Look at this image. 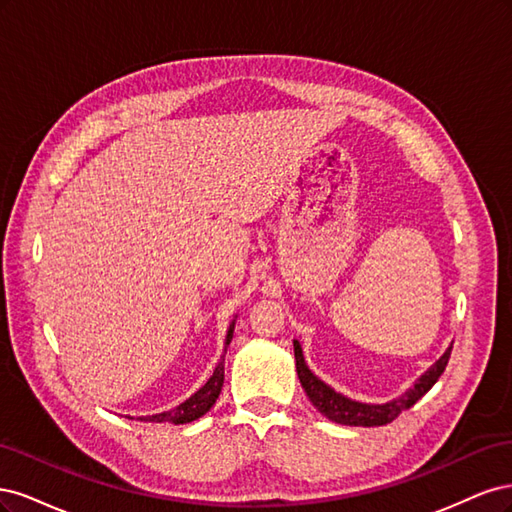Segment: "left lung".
Masks as SVG:
<instances>
[{
    "mask_svg": "<svg viewBox=\"0 0 512 512\" xmlns=\"http://www.w3.org/2000/svg\"><path fill=\"white\" fill-rule=\"evenodd\" d=\"M292 344H294V361H297V374H299L301 386L305 389L309 401L314 404V408L320 414L327 416L329 421L339 425H352V427H378V425L395 421L401 412L412 408L416 401L438 382L442 371L446 369L448 359H451V350H453V346L448 348L440 359L414 382L412 389H408L401 397L386 401V404H361V401H354L342 393H337L329 384H324L318 376H314L312 369L307 367L303 359L301 344L297 339H294Z\"/></svg>",
    "mask_w": 512,
    "mask_h": 512,
    "instance_id": "left-lung-1",
    "label": "left lung"
}]
</instances>
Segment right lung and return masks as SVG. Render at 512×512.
Listing matches in <instances>:
<instances>
[{"label": "right lung", "instance_id": "1", "mask_svg": "<svg viewBox=\"0 0 512 512\" xmlns=\"http://www.w3.org/2000/svg\"><path fill=\"white\" fill-rule=\"evenodd\" d=\"M232 331H235V320L230 322V329L226 333V346H224L222 359H220L218 367L213 369V376L205 382V386H200V389L190 399H185L183 404H179L177 408L160 412V414H151V416H138V421H143V423H175V425H183V423H192V421H196V418L207 414L213 408L215 399L220 397V391H222V384H224V356H226V348H228L230 339H232Z\"/></svg>", "mask_w": 512, "mask_h": 512}]
</instances>
